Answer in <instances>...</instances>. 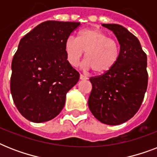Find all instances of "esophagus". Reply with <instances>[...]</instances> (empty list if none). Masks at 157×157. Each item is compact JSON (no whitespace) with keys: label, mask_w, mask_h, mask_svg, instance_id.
Returning a JSON list of instances; mask_svg holds the SVG:
<instances>
[{"label":"esophagus","mask_w":157,"mask_h":157,"mask_svg":"<svg viewBox=\"0 0 157 157\" xmlns=\"http://www.w3.org/2000/svg\"><path fill=\"white\" fill-rule=\"evenodd\" d=\"M80 79H81V80H87L88 77L86 76H85V75H83V74H81V75H80Z\"/></svg>","instance_id":"esophagus-1"}]
</instances>
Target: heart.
<instances>
[{
  "mask_svg": "<svg viewBox=\"0 0 157 157\" xmlns=\"http://www.w3.org/2000/svg\"><path fill=\"white\" fill-rule=\"evenodd\" d=\"M64 49L67 59L72 67L78 66L86 52V67L98 75L112 71L120 56L117 41L97 28L80 31L77 38L69 36L65 41Z\"/></svg>",
  "mask_w": 157,
  "mask_h": 157,
  "instance_id": "1",
  "label": "heart"
}]
</instances>
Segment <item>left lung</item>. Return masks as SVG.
Masks as SVG:
<instances>
[{
    "label": "left lung",
    "instance_id": "1",
    "mask_svg": "<svg viewBox=\"0 0 157 157\" xmlns=\"http://www.w3.org/2000/svg\"><path fill=\"white\" fill-rule=\"evenodd\" d=\"M103 27L112 31L120 44V56L112 71L90 77L89 108L103 124H121L136 114L147 87V55L139 39L119 24Z\"/></svg>",
    "mask_w": 157,
    "mask_h": 157
}]
</instances>
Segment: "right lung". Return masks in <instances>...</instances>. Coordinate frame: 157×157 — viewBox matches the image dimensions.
<instances>
[{"mask_svg":"<svg viewBox=\"0 0 157 157\" xmlns=\"http://www.w3.org/2000/svg\"><path fill=\"white\" fill-rule=\"evenodd\" d=\"M81 23L45 21L26 34L12 60L10 91L21 115L30 121L52 120L80 74L67 60L65 41Z\"/></svg>","mask_w":157,"mask_h":157,"instance_id":"right-lung-1","label":"right lung"}]
</instances>
